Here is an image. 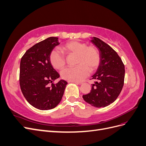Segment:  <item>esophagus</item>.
I'll return each mask as SVG.
<instances>
[{
	"instance_id": "esophagus-1",
	"label": "esophagus",
	"mask_w": 146,
	"mask_h": 146,
	"mask_svg": "<svg viewBox=\"0 0 146 146\" xmlns=\"http://www.w3.org/2000/svg\"><path fill=\"white\" fill-rule=\"evenodd\" d=\"M72 82L74 83H76L77 85H82V82Z\"/></svg>"
}]
</instances>
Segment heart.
Listing matches in <instances>:
<instances>
[{
	"label": "heart",
	"mask_w": 146,
	"mask_h": 146,
	"mask_svg": "<svg viewBox=\"0 0 146 146\" xmlns=\"http://www.w3.org/2000/svg\"><path fill=\"white\" fill-rule=\"evenodd\" d=\"M68 55H76V64L74 68H67L63 70L61 76L69 82H79L87 77L90 71L98 68L100 61L99 50L95 46H88L86 43L77 41L66 42L62 47ZM50 61L56 69H63L66 64L64 55L58 50L54 49L50 54Z\"/></svg>",
	"instance_id": "b5f03b06"
}]
</instances>
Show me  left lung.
Masks as SVG:
<instances>
[{
    "label": "left lung",
    "mask_w": 146,
    "mask_h": 146,
    "mask_svg": "<svg viewBox=\"0 0 146 146\" xmlns=\"http://www.w3.org/2000/svg\"><path fill=\"white\" fill-rule=\"evenodd\" d=\"M91 42L98 48L100 61L96 72L91 77L96 82L90 93L83 95L86 102L97 108L105 107L114 102L122 91L125 77V67L122 60L107 44L91 38Z\"/></svg>",
    "instance_id": "1"
}]
</instances>
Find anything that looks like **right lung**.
<instances>
[{
	"label": "right lung",
	"mask_w": 146,
	"mask_h": 146,
	"mask_svg": "<svg viewBox=\"0 0 146 146\" xmlns=\"http://www.w3.org/2000/svg\"><path fill=\"white\" fill-rule=\"evenodd\" d=\"M59 44L58 38H48L30 47L21 60V91L28 102L39 110H47L56 107L68 84L64 80L56 84L52 83L60 75L53 68L50 54Z\"/></svg>",
	"instance_id": "add662e5"
}]
</instances>
